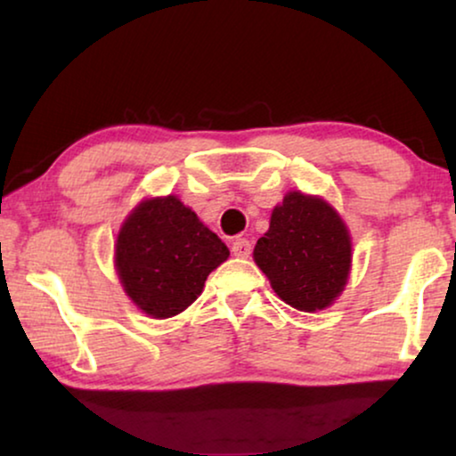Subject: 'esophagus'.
<instances>
[{
	"instance_id": "esophagus-1",
	"label": "esophagus",
	"mask_w": 456,
	"mask_h": 456,
	"mask_svg": "<svg viewBox=\"0 0 456 456\" xmlns=\"http://www.w3.org/2000/svg\"><path fill=\"white\" fill-rule=\"evenodd\" d=\"M232 255L234 257H248L251 255V242L247 239L232 240Z\"/></svg>"
}]
</instances>
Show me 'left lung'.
Segmentation results:
<instances>
[{
  "label": "left lung",
  "mask_w": 456,
  "mask_h": 456,
  "mask_svg": "<svg viewBox=\"0 0 456 456\" xmlns=\"http://www.w3.org/2000/svg\"><path fill=\"white\" fill-rule=\"evenodd\" d=\"M351 251V234L332 205L292 191L273 208L253 259L284 303L322 311L345 290Z\"/></svg>",
  "instance_id": "obj_1"
}]
</instances>
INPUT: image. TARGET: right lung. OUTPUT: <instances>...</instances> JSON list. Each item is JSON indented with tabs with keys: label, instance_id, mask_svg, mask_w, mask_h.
Instances as JSON below:
<instances>
[{
	"label": "right lung",
	"instance_id": "right-lung-1",
	"mask_svg": "<svg viewBox=\"0 0 456 456\" xmlns=\"http://www.w3.org/2000/svg\"><path fill=\"white\" fill-rule=\"evenodd\" d=\"M228 247L178 197L136 205L116 240V270L136 307L155 320L178 315L228 259Z\"/></svg>",
	"mask_w": 456,
	"mask_h": 456
}]
</instances>
